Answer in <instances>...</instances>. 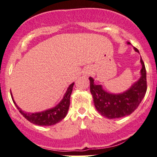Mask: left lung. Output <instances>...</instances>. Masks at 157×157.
Wrapping results in <instances>:
<instances>
[{"label":"left lung","mask_w":157,"mask_h":157,"mask_svg":"<svg viewBox=\"0 0 157 157\" xmlns=\"http://www.w3.org/2000/svg\"><path fill=\"white\" fill-rule=\"evenodd\" d=\"M128 45H131L127 42ZM136 52H140L136 48ZM142 69L141 77L127 90L122 93L113 94L105 91L101 85H96L94 79L90 77V92L93 98L96 109L108 119L121 118L129 115L140 105L147 92V72L142 57L140 59Z\"/></svg>","instance_id":"left-lung-1"}]
</instances>
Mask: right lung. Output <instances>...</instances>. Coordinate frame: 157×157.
<instances>
[{"instance_id": "1", "label": "right lung", "mask_w": 157, "mask_h": 157, "mask_svg": "<svg viewBox=\"0 0 157 157\" xmlns=\"http://www.w3.org/2000/svg\"><path fill=\"white\" fill-rule=\"evenodd\" d=\"M73 85L74 82L70 85L67 91L64 94L63 98L56 107H52L51 109H46L43 112H35V113L25 112L23 111L16 105L15 101L13 100L11 93L12 100L15 104V107L21 112V114L29 122L39 126H52L60 122L67 115L70 107V95H71Z\"/></svg>"}]
</instances>
